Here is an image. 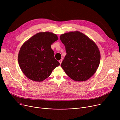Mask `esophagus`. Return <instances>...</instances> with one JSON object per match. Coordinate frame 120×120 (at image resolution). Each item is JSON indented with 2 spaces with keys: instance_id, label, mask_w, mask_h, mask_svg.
Here are the masks:
<instances>
[{
  "instance_id": "esophagus-1",
  "label": "esophagus",
  "mask_w": 120,
  "mask_h": 120,
  "mask_svg": "<svg viewBox=\"0 0 120 120\" xmlns=\"http://www.w3.org/2000/svg\"><path fill=\"white\" fill-rule=\"evenodd\" d=\"M59 63H60V64H61V63H62V59L60 60L59 61Z\"/></svg>"
}]
</instances>
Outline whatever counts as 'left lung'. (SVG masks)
Masks as SVG:
<instances>
[{
	"label": "left lung",
	"instance_id": "8db88e82",
	"mask_svg": "<svg viewBox=\"0 0 120 120\" xmlns=\"http://www.w3.org/2000/svg\"><path fill=\"white\" fill-rule=\"evenodd\" d=\"M60 39L67 52L61 66L69 77L75 81H84L97 71L101 53L96 43L79 31L61 35Z\"/></svg>",
	"mask_w": 120,
	"mask_h": 120
}]
</instances>
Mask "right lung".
<instances>
[{
	"instance_id": "add662e5",
	"label": "right lung",
	"mask_w": 120,
	"mask_h": 120,
	"mask_svg": "<svg viewBox=\"0 0 120 120\" xmlns=\"http://www.w3.org/2000/svg\"><path fill=\"white\" fill-rule=\"evenodd\" d=\"M58 40L50 32L36 34L21 46L18 54L19 67L26 77L31 80L41 82L50 75L60 63L54 56L51 45Z\"/></svg>"
}]
</instances>
